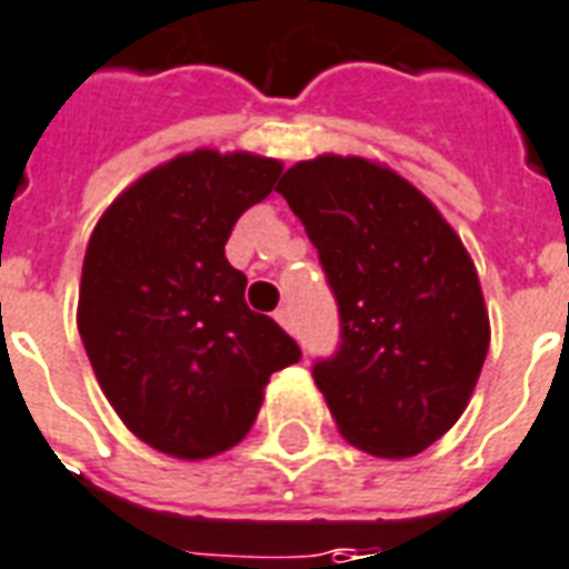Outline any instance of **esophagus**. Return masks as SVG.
Returning a JSON list of instances; mask_svg holds the SVG:
<instances>
[{
	"mask_svg": "<svg viewBox=\"0 0 569 569\" xmlns=\"http://www.w3.org/2000/svg\"><path fill=\"white\" fill-rule=\"evenodd\" d=\"M276 320H279L284 330H293V311H290V309L276 311Z\"/></svg>",
	"mask_w": 569,
	"mask_h": 569,
	"instance_id": "obj_1",
	"label": "esophagus"
}]
</instances>
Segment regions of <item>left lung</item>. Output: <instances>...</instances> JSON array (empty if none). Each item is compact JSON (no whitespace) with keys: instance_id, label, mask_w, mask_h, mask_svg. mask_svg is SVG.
I'll list each match as a JSON object with an SVG mask.
<instances>
[{"instance_id":"obj_1","label":"left lung","mask_w":569,"mask_h":569,"mask_svg":"<svg viewBox=\"0 0 569 569\" xmlns=\"http://www.w3.org/2000/svg\"><path fill=\"white\" fill-rule=\"evenodd\" d=\"M302 221L339 306V348L311 366L341 438L408 459L471 399L489 315L462 239L399 173L320 156L276 186Z\"/></svg>"}]
</instances>
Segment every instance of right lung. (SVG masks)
I'll return each instance as SVG.
<instances>
[{
  "instance_id": "add662e5",
  "label": "right lung",
  "mask_w": 569,
  "mask_h": 569,
  "mask_svg": "<svg viewBox=\"0 0 569 569\" xmlns=\"http://www.w3.org/2000/svg\"><path fill=\"white\" fill-rule=\"evenodd\" d=\"M279 161L198 149L149 170L89 239L77 327L101 390L140 441L207 459L258 420L272 371L302 350L246 306L230 230L276 188Z\"/></svg>"
}]
</instances>
